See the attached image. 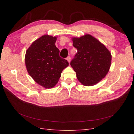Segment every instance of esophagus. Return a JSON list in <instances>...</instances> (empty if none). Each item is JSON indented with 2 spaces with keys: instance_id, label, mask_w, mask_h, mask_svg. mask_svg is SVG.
<instances>
[{
  "instance_id": "obj_1",
  "label": "esophagus",
  "mask_w": 134,
  "mask_h": 134,
  "mask_svg": "<svg viewBox=\"0 0 134 134\" xmlns=\"http://www.w3.org/2000/svg\"><path fill=\"white\" fill-rule=\"evenodd\" d=\"M66 59H67V60L68 61V62L69 63L70 61H71V57H70V56H68V57L66 58Z\"/></svg>"
}]
</instances>
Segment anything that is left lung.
<instances>
[{"label":"left lung","instance_id":"1","mask_svg":"<svg viewBox=\"0 0 134 134\" xmlns=\"http://www.w3.org/2000/svg\"><path fill=\"white\" fill-rule=\"evenodd\" d=\"M77 53L71 61L78 80L85 86H93L109 72L111 55L108 49L90 35L73 38Z\"/></svg>","mask_w":134,"mask_h":134}]
</instances>
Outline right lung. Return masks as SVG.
Segmentation results:
<instances>
[{
    "instance_id": "1",
    "label": "right lung",
    "mask_w": 134,
    "mask_h": 134,
    "mask_svg": "<svg viewBox=\"0 0 134 134\" xmlns=\"http://www.w3.org/2000/svg\"><path fill=\"white\" fill-rule=\"evenodd\" d=\"M56 41V37L42 36L33 42L25 54L27 72L37 83L47 88L55 86L62 70L68 66L67 60L60 56Z\"/></svg>"
}]
</instances>
